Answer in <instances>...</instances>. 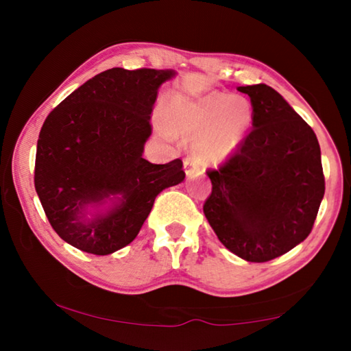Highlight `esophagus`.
Wrapping results in <instances>:
<instances>
[{
  "instance_id": "esophagus-1",
  "label": "esophagus",
  "mask_w": 351,
  "mask_h": 351,
  "mask_svg": "<svg viewBox=\"0 0 351 351\" xmlns=\"http://www.w3.org/2000/svg\"><path fill=\"white\" fill-rule=\"evenodd\" d=\"M184 167H186L187 178L203 175V169H201L199 164L197 161H193L192 158H186V161H184Z\"/></svg>"
}]
</instances>
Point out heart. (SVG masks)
<instances>
[{
    "mask_svg": "<svg viewBox=\"0 0 351 351\" xmlns=\"http://www.w3.org/2000/svg\"><path fill=\"white\" fill-rule=\"evenodd\" d=\"M164 122L171 133L195 136L192 156L204 167L229 161L240 150L252 123V106L241 96L209 93L198 99L170 96ZM169 136L167 130H162Z\"/></svg>",
    "mask_w": 351,
    "mask_h": 351,
    "instance_id": "obj_1",
    "label": "heart"
}]
</instances>
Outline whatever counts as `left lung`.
Masks as SVG:
<instances>
[{
	"label": "left lung",
	"mask_w": 351,
	"mask_h": 351,
	"mask_svg": "<svg viewBox=\"0 0 351 351\" xmlns=\"http://www.w3.org/2000/svg\"><path fill=\"white\" fill-rule=\"evenodd\" d=\"M252 130L229 161L209 170L204 215L218 240L254 263L280 257L310 235L325 193L313 128L265 83L239 86Z\"/></svg>",
	"instance_id": "1"
}]
</instances>
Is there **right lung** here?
<instances>
[{
	"mask_svg": "<svg viewBox=\"0 0 351 351\" xmlns=\"http://www.w3.org/2000/svg\"><path fill=\"white\" fill-rule=\"evenodd\" d=\"M173 69L112 68L49 112L35 156V190L52 229L83 252L130 245L164 189L184 181L181 159L152 164L144 145L158 90Z\"/></svg>",
	"mask_w": 351,
	"mask_h": 351,
	"instance_id": "obj_1",
	"label": "right lung"
}]
</instances>
